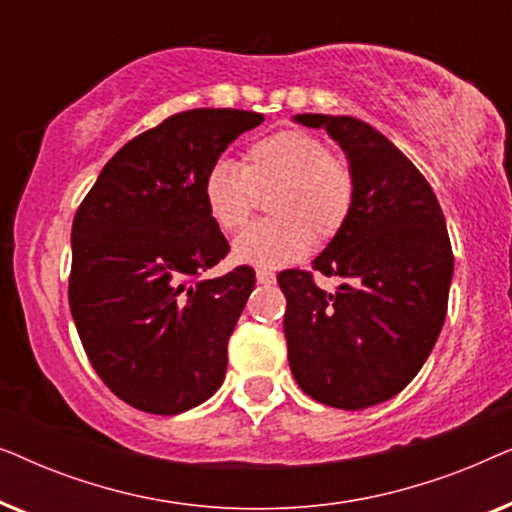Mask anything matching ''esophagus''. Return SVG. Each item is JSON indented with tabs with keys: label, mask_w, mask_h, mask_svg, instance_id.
I'll return each mask as SVG.
<instances>
[{
	"label": "esophagus",
	"mask_w": 512,
	"mask_h": 512,
	"mask_svg": "<svg viewBox=\"0 0 512 512\" xmlns=\"http://www.w3.org/2000/svg\"><path fill=\"white\" fill-rule=\"evenodd\" d=\"M256 282L270 286V284H275V275H272L270 270H256Z\"/></svg>",
	"instance_id": "esophagus-1"
}]
</instances>
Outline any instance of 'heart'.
<instances>
[{"label":"heart","mask_w":512,"mask_h":512,"mask_svg":"<svg viewBox=\"0 0 512 512\" xmlns=\"http://www.w3.org/2000/svg\"><path fill=\"white\" fill-rule=\"evenodd\" d=\"M277 186L268 202L275 219L254 223L233 242L237 263L277 270L307 256L345 226L354 200L347 163L331 156L319 137L282 130L251 144L244 167L219 156L202 177V202L221 230H237L254 207V188Z\"/></svg>","instance_id":"heart-1"}]
</instances>
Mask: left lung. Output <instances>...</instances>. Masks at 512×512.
I'll list each match as a JSON object with an SVG mask.
<instances>
[{
	"label": "left lung",
	"instance_id": "obj_1",
	"mask_svg": "<svg viewBox=\"0 0 512 512\" xmlns=\"http://www.w3.org/2000/svg\"><path fill=\"white\" fill-rule=\"evenodd\" d=\"M293 121L324 128L340 146L354 200L345 226L312 261L347 284L326 293L310 272L277 277L289 366L314 401L363 410L408 387L436 345L454 272L445 216L422 172L373 125L326 114Z\"/></svg>",
	"mask_w": 512,
	"mask_h": 512
}]
</instances>
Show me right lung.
<instances>
[{"mask_svg":"<svg viewBox=\"0 0 512 512\" xmlns=\"http://www.w3.org/2000/svg\"><path fill=\"white\" fill-rule=\"evenodd\" d=\"M256 111L191 109L104 165L72 226L69 307L90 363L132 408L179 415L226 377L228 338L254 270L202 279L230 251L202 202V177Z\"/></svg>","mask_w":512,"mask_h":512,"instance_id":"right-lung-1","label":"right lung"}]
</instances>
